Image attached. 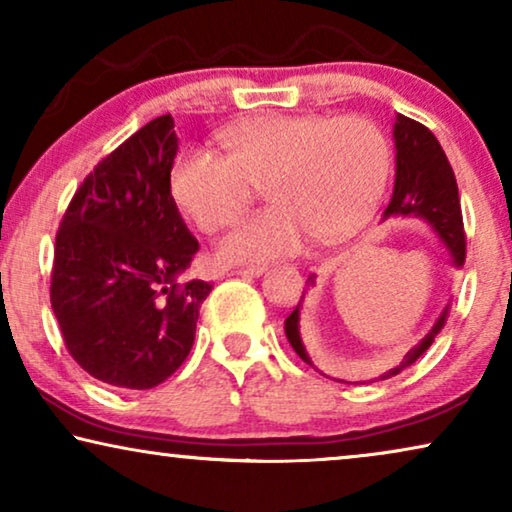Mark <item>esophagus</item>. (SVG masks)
Instances as JSON below:
<instances>
[{
	"mask_svg": "<svg viewBox=\"0 0 512 512\" xmlns=\"http://www.w3.org/2000/svg\"><path fill=\"white\" fill-rule=\"evenodd\" d=\"M237 275H244V277H258L265 272V265L263 263H254V265H247V268H237L235 270Z\"/></svg>",
	"mask_w": 512,
	"mask_h": 512,
	"instance_id": "34e87169",
	"label": "esophagus"
}]
</instances>
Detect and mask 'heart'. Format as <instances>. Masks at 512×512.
I'll return each instance as SVG.
<instances>
[{
  "mask_svg": "<svg viewBox=\"0 0 512 512\" xmlns=\"http://www.w3.org/2000/svg\"><path fill=\"white\" fill-rule=\"evenodd\" d=\"M226 156L184 149L170 170L177 205L205 233L233 223L256 186L270 207L219 242L228 263L296 254L314 235L338 240L373 214L389 174V142L366 116L265 114L221 132Z\"/></svg>",
  "mask_w": 512,
  "mask_h": 512,
  "instance_id": "obj_1",
  "label": "heart"
}]
</instances>
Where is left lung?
<instances>
[{
  "label": "left lung",
  "instance_id": "obj_1",
  "mask_svg": "<svg viewBox=\"0 0 512 512\" xmlns=\"http://www.w3.org/2000/svg\"><path fill=\"white\" fill-rule=\"evenodd\" d=\"M394 139H396V184L394 195H391L389 207L384 209V216H419L426 223H431L433 230L440 235V240L450 251L452 263L461 268L466 261V233H464V219H461V202H459V188L457 179H454V170L447 160L443 146L436 139V135L426 128V125L412 121V118L398 114L394 123ZM307 286H314V275L307 277ZM300 296V303H303ZM300 303L296 305L289 317L284 321L286 338H289L291 347L303 359L307 366H312V359L305 352L303 340H300ZM447 307L440 314L436 326L426 338L410 349L403 356V361L396 368L387 370L380 375V380L394 377L412 366L431 342L445 326Z\"/></svg>",
  "mask_w": 512,
  "mask_h": 512
}]
</instances>
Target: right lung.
Segmentation results:
<instances>
[{
    "label": "right lung",
    "mask_w": 512,
    "mask_h": 512,
    "mask_svg": "<svg viewBox=\"0 0 512 512\" xmlns=\"http://www.w3.org/2000/svg\"><path fill=\"white\" fill-rule=\"evenodd\" d=\"M172 116H158L83 179L55 235L51 305L72 359L95 380L151 389L186 361L212 284L179 275L198 240L170 191Z\"/></svg>",
    "instance_id": "obj_1"
}]
</instances>
